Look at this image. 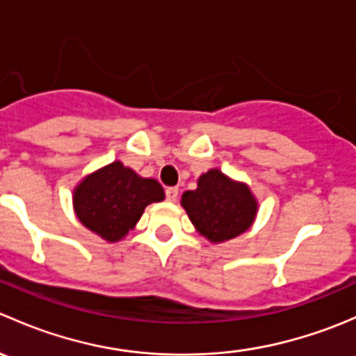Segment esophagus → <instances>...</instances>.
Instances as JSON below:
<instances>
[{
  "instance_id": "34e87169",
  "label": "esophagus",
  "mask_w": 356,
  "mask_h": 356,
  "mask_svg": "<svg viewBox=\"0 0 356 356\" xmlns=\"http://www.w3.org/2000/svg\"><path fill=\"white\" fill-rule=\"evenodd\" d=\"M165 195H167V200L170 201V203H174V201H177L179 189H177V188H167V191H165Z\"/></svg>"
}]
</instances>
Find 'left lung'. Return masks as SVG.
<instances>
[{
	"mask_svg": "<svg viewBox=\"0 0 356 356\" xmlns=\"http://www.w3.org/2000/svg\"><path fill=\"white\" fill-rule=\"evenodd\" d=\"M181 204L196 231L215 245L246 232L258 213V201L250 186L218 168L201 174L196 189L186 191Z\"/></svg>",
	"mask_w": 356,
	"mask_h": 356,
	"instance_id": "obj_1",
	"label": "left lung"
}]
</instances>
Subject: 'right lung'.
<instances>
[{
  "label": "right lung",
  "mask_w": 356,
  "mask_h": 356,
  "mask_svg": "<svg viewBox=\"0 0 356 356\" xmlns=\"http://www.w3.org/2000/svg\"><path fill=\"white\" fill-rule=\"evenodd\" d=\"M163 200V188L156 179L141 177L120 160L86 175L72 196L81 224L106 243L124 239L145 208Z\"/></svg>",
  "instance_id": "add662e5"
}]
</instances>
